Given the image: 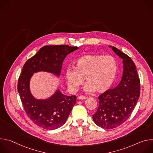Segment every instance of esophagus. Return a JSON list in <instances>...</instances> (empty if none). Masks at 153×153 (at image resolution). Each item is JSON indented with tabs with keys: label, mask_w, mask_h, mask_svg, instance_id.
<instances>
[{
	"label": "esophagus",
	"mask_w": 153,
	"mask_h": 153,
	"mask_svg": "<svg viewBox=\"0 0 153 153\" xmlns=\"http://www.w3.org/2000/svg\"><path fill=\"white\" fill-rule=\"evenodd\" d=\"M86 99V97L85 96H80L77 97V99H79V100H84V99Z\"/></svg>",
	"instance_id": "34e87169"
}]
</instances>
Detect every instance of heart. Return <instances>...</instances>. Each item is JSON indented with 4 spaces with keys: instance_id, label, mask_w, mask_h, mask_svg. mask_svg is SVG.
<instances>
[{
    "instance_id": "obj_1",
    "label": "heart",
    "mask_w": 153,
    "mask_h": 153,
    "mask_svg": "<svg viewBox=\"0 0 153 153\" xmlns=\"http://www.w3.org/2000/svg\"><path fill=\"white\" fill-rule=\"evenodd\" d=\"M117 68V63L111 56H83L76 60L75 68H69L66 71L68 86L71 91H76L86 79V91L103 93L112 86Z\"/></svg>"
}]
</instances>
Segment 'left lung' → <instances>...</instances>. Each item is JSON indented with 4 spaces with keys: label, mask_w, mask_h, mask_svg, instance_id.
I'll list each match as a JSON object with an SVG mask.
<instances>
[{
    "label": "left lung",
    "mask_w": 153,
    "mask_h": 153,
    "mask_svg": "<svg viewBox=\"0 0 153 153\" xmlns=\"http://www.w3.org/2000/svg\"><path fill=\"white\" fill-rule=\"evenodd\" d=\"M114 53L123 59L122 80L114 88L105 91L99 97L97 110L93 115L95 123L105 129L116 128L129 118L137 104L140 94V79L133 60L117 48Z\"/></svg>",
    "instance_id": "8db88e82"
}]
</instances>
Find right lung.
Wrapping results in <instances>:
<instances>
[{"label":"right lung","mask_w":153,"mask_h":153,"mask_svg":"<svg viewBox=\"0 0 153 153\" xmlns=\"http://www.w3.org/2000/svg\"><path fill=\"white\" fill-rule=\"evenodd\" d=\"M78 48L67 45L44 46L24 65L17 91L27 115L42 128L55 129L64 125L76 102V96H65L58 90L48 99L37 100L30 91V78L33 73L41 71L59 75L65 57Z\"/></svg>","instance_id":"obj_1"}]
</instances>
